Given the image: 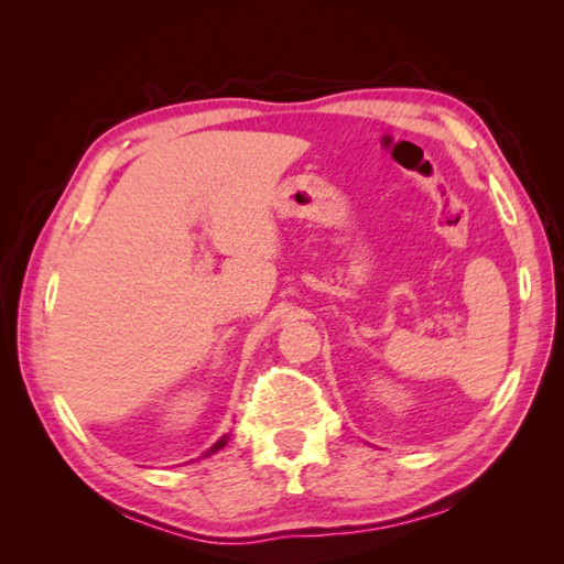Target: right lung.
Masks as SVG:
<instances>
[{"mask_svg":"<svg viewBox=\"0 0 564 564\" xmlns=\"http://www.w3.org/2000/svg\"><path fill=\"white\" fill-rule=\"evenodd\" d=\"M226 443H228V435H224V437H221V441H216V443H214L212 447H208V451L204 453V457H206V455H214L216 451H221V447H224Z\"/></svg>","mask_w":564,"mask_h":564,"instance_id":"right-lung-1","label":"right lung"}]
</instances>
